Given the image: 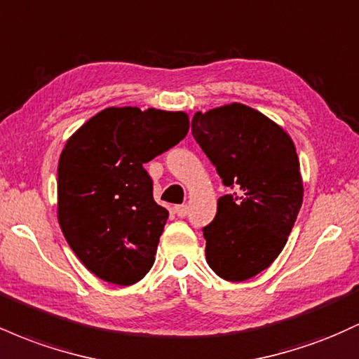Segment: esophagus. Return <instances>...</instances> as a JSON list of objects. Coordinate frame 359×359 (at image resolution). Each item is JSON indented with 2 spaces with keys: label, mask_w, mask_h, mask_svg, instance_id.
<instances>
[{
  "label": "esophagus",
  "mask_w": 359,
  "mask_h": 359,
  "mask_svg": "<svg viewBox=\"0 0 359 359\" xmlns=\"http://www.w3.org/2000/svg\"><path fill=\"white\" fill-rule=\"evenodd\" d=\"M174 211L179 217H185L189 214V208H187V205H175Z\"/></svg>",
  "instance_id": "obj_1"
}]
</instances>
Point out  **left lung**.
Here are the masks:
<instances>
[{"label":"left lung","instance_id":"1","mask_svg":"<svg viewBox=\"0 0 359 359\" xmlns=\"http://www.w3.org/2000/svg\"><path fill=\"white\" fill-rule=\"evenodd\" d=\"M192 135L234 189L217 199L203 229L205 259L221 278L243 282L275 262L297 219L304 185L295 145L282 126L240 102L197 111Z\"/></svg>","mask_w":359,"mask_h":359}]
</instances>
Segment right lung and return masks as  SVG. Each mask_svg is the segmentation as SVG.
<instances>
[{
    "label": "right lung",
    "instance_id": "add662e5",
    "mask_svg": "<svg viewBox=\"0 0 359 359\" xmlns=\"http://www.w3.org/2000/svg\"><path fill=\"white\" fill-rule=\"evenodd\" d=\"M189 131L184 111L106 108L65 143L57 217L77 258L96 277L133 285L148 273L168 211L154 201L145 163Z\"/></svg>",
    "mask_w": 359,
    "mask_h": 359
}]
</instances>
